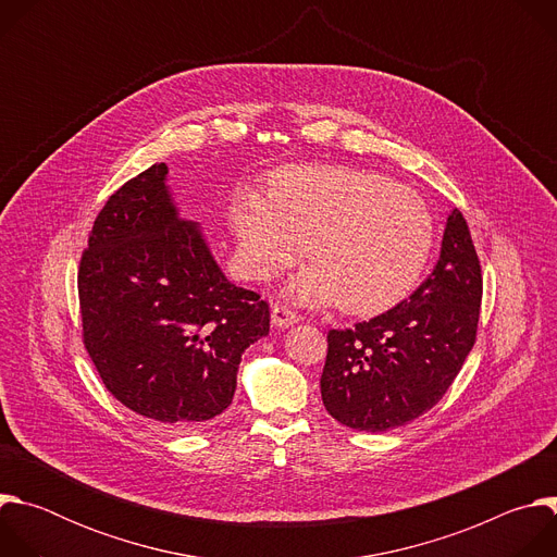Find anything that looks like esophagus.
I'll list each match as a JSON object with an SVG mask.
<instances>
[{
	"label": "esophagus",
	"mask_w": 557,
	"mask_h": 557,
	"mask_svg": "<svg viewBox=\"0 0 557 557\" xmlns=\"http://www.w3.org/2000/svg\"><path fill=\"white\" fill-rule=\"evenodd\" d=\"M301 320V317L297 312H293L288 306H282V304H275L271 308V324L275 329H286V326H293Z\"/></svg>",
	"instance_id": "obj_1"
}]
</instances>
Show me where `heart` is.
I'll return each instance as SVG.
<instances>
[{"label":"heart","instance_id":"obj_1","mask_svg":"<svg viewBox=\"0 0 557 557\" xmlns=\"http://www.w3.org/2000/svg\"><path fill=\"white\" fill-rule=\"evenodd\" d=\"M231 224L245 271L269 280L306 247L308 264L286 288L306 306L370 314L399 304L421 280L434 218L425 200L387 176L352 168H290L269 198L240 191Z\"/></svg>","mask_w":557,"mask_h":557}]
</instances>
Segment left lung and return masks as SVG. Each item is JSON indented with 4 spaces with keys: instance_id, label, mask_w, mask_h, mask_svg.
I'll return each mask as SVG.
<instances>
[{
    "instance_id": "left-lung-1",
    "label": "left lung",
    "mask_w": 557,
    "mask_h": 557,
    "mask_svg": "<svg viewBox=\"0 0 557 557\" xmlns=\"http://www.w3.org/2000/svg\"><path fill=\"white\" fill-rule=\"evenodd\" d=\"M481 299V262L451 209L438 262L410 299L329 333L320 381L329 414L352 430L387 432L432 410L473 348Z\"/></svg>"
}]
</instances>
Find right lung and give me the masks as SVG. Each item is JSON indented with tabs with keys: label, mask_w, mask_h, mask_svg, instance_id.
I'll return each mask as SVG.
<instances>
[{
	"label": "right lung",
	"mask_w": 557,
	"mask_h": 557,
	"mask_svg": "<svg viewBox=\"0 0 557 557\" xmlns=\"http://www.w3.org/2000/svg\"><path fill=\"white\" fill-rule=\"evenodd\" d=\"M156 163L116 189L78 269L84 344L106 387L170 432L222 414L243 352L269 335V304L218 267L202 226L181 218Z\"/></svg>",
	"instance_id": "right-lung-1"
}]
</instances>
